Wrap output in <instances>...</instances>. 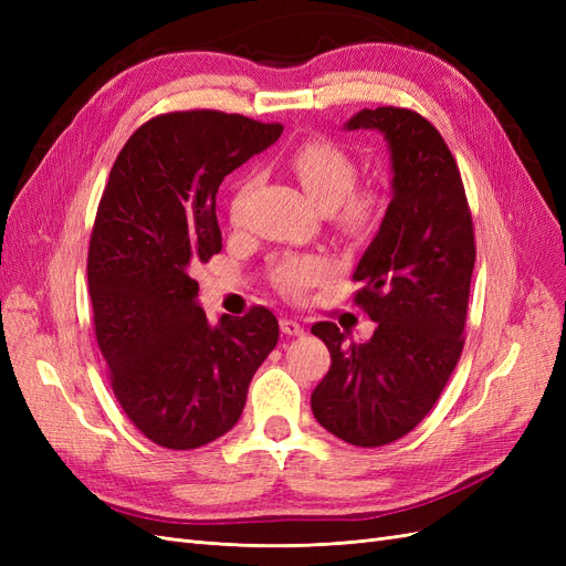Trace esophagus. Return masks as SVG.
I'll return each instance as SVG.
<instances>
[{
    "instance_id": "esophagus-1",
    "label": "esophagus",
    "mask_w": 566,
    "mask_h": 566,
    "mask_svg": "<svg viewBox=\"0 0 566 566\" xmlns=\"http://www.w3.org/2000/svg\"><path fill=\"white\" fill-rule=\"evenodd\" d=\"M281 331L285 333V335H302L304 333V325L302 323H297V321H293V318H281Z\"/></svg>"
}]
</instances>
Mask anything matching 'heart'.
<instances>
[{"label": "heart", "instance_id": "obj_1", "mask_svg": "<svg viewBox=\"0 0 566 566\" xmlns=\"http://www.w3.org/2000/svg\"><path fill=\"white\" fill-rule=\"evenodd\" d=\"M290 167L321 210H335L342 205V217L352 224L364 221L370 212V200L366 196H352L358 181V167L347 150L325 139H312L300 144L290 153ZM252 191V179L235 188L231 198V221L238 224L243 219L245 202ZM328 271V262L321 256H287L273 269V283L283 293L297 295L300 290L318 281Z\"/></svg>", "mask_w": 566, "mask_h": 566}]
</instances>
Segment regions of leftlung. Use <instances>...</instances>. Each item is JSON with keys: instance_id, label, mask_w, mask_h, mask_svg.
Returning <instances> with one entry per match:
<instances>
[{"instance_id": "obj_1", "label": "left lung", "mask_w": 566, "mask_h": 566, "mask_svg": "<svg viewBox=\"0 0 566 566\" xmlns=\"http://www.w3.org/2000/svg\"><path fill=\"white\" fill-rule=\"evenodd\" d=\"M347 129H378L391 153V202L364 252L354 302L375 321L364 345L331 321L312 333L331 370L312 394L314 418L354 447H385L430 413L465 345L474 229L447 142L408 108H364Z\"/></svg>"}]
</instances>
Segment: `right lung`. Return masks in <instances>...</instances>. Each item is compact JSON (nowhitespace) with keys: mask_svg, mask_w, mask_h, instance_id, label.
I'll return each instance as SVG.
<instances>
[{"mask_svg":"<svg viewBox=\"0 0 566 566\" xmlns=\"http://www.w3.org/2000/svg\"><path fill=\"white\" fill-rule=\"evenodd\" d=\"M281 132L235 113H167L136 129L111 169L87 256L94 333L115 399L158 447L227 434L279 342L266 306L210 325L191 271L221 250L219 184Z\"/></svg>","mask_w":566,"mask_h":566,"instance_id":"right-lung-1","label":"right lung"}]
</instances>
